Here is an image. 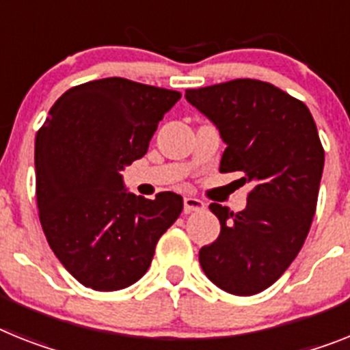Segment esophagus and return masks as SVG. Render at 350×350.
Listing matches in <instances>:
<instances>
[{
	"label": "esophagus",
	"instance_id": "34e87169",
	"mask_svg": "<svg viewBox=\"0 0 350 350\" xmlns=\"http://www.w3.org/2000/svg\"><path fill=\"white\" fill-rule=\"evenodd\" d=\"M183 204H185V211H187V213H190V211H201V210H204V206H206V204H204L201 199L192 198V196L185 198Z\"/></svg>",
	"mask_w": 350,
	"mask_h": 350
}]
</instances>
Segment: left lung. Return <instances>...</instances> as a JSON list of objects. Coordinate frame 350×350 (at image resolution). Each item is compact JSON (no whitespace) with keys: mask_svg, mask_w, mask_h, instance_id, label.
Instances as JSON below:
<instances>
[{"mask_svg":"<svg viewBox=\"0 0 350 350\" xmlns=\"http://www.w3.org/2000/svg\"><path fill=\"white\" fill-rule=\"evenodd\" d=\"M226 144L220 172L251 185L245 210L211 202L215 242L199 251L211 283L254 295L280 280L301 251L315 215L324 149L302 101L260 80H231L185 92Z\"/></svg>","mask_w":350,"mask_h":350,"instance_id":"left-lung-1","label":"left lung"}]
</instances>
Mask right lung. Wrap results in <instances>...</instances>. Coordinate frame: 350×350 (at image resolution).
Wrapping results in <instances>:
<instances>
[{
    "label": "right lung",
    "mask_w": 350,
    "mask_h": 350,
    "mask_svg": "<svg viewBox=\"0 0 350 350\" xmlns=\"http://www.w3.org/2000/svg\"><path fill=\"white\" fill-rule=\"evenodd\" d=\"M181 98L124 78L62 94L35 139L37 206L49 247L81 284L113 292L137 283L183 198L128 192L120 170L142 158Z\"/></svg>",
    "instance_id": "add662e5"
}]
</instances>
